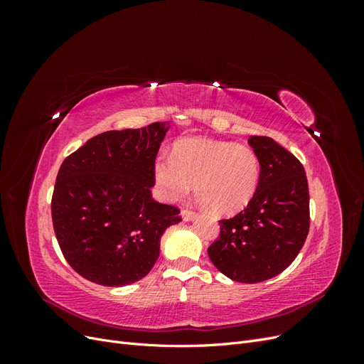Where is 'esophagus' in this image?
<instances>
[{"mask_svg":"<svg viewBox=\"0 0 364 364\" xmlns=\"http://www.w3.org/2000/svg\"><path fill=\"white\" fill-rule=\"evenodd\" d=\"M193 211H190V209H182V213H181V217H182V220L183 222H190V220H193Z\"/></svg>","mask_w":364,"mask_h":364,"instance_id":"34e87169","label":"esophagus"}]
</instances>
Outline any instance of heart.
<instances>
[{
	"mask_svg": "<svg viewBox=\"0 0 364 364\" xmlns=\"http://www.w3.org/2000/svg\"><path fill=\"white\" fill-rule=\"evenodd\" d=\"M153 179L164 202H178L196 194L217 215H234L257 194L261 176L258 155L247 146L203 136L179 139L171 158L153 161Z\"/></svg>",
	"mask_w": 364,
	"mask_h": 364,
	"instance_id": "1",
	"label": "heart"
}]
</instances>
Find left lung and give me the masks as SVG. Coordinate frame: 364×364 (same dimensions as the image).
I'll return each instance as SVG.
<instances>
[{
	"label": "left lung",
	"instance_id": "1",
	"mask_svg": "<svg viewBox=\"0 0 364 364\" xmlns=\"http://www.w3.org/2000/svg\"><path fill=\"white\" fill-rule=\"evenodd\" d=\"M261 176L246 209L220 220V237L209 246L214 266L237 282L255 284L287 269L310 229V194L302 164L269 136H250Z\"/></svg>",
	"mask_w": 364,
	"mask_h": 364
}]
</instances>
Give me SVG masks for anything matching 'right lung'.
<instances>
[{
	"label": "right lung",
	"mask_w": 364,
	"mask_h": 364,
	"mask_svg": "<svg viewBox=\"0 0 364 364\" xmlns=\"http://www.w3.org/2000/svg\"><path fill=\"white\" fill-rule=\"evenodd\" d=\"M170 126L109 130L86 141L60 165L51 217L65 259L85 279L123 287L159 258L165 229L179 209L151 197L153 161Z\"/></svg>",
	"instance_id": "add662e5"
}]
</instances>
